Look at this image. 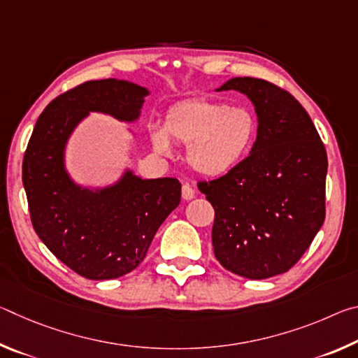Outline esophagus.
<instances>
[{
	"mask_svg": "<svg viewBox=\"0 0 358 358\" xmlns=\"http://www.w3.org/2000/svg\"><path fill=\"white\" fill-rule=\"evenodd\" d=\"M194 196H196L194 187L191 185L183 183V186H181V197H183L185 201H191V199H194Z\"/></svg>",
	"mask_w": 358,
	"mask_h": 358,
	"instance_id": "1",
	"label": "esophagus"
}]
</instances>
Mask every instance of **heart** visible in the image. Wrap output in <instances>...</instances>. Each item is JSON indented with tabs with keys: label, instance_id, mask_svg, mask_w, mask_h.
Masks as SVG:
<instances>
[{
	"label": "heart",
	"instance_id": "b5f03b06",
	"mask_svg": "<svg viewBox=\"0 0 358 358\" xmlns=\"http://www.w3.org/2000/svg\"><path fill=\"white\" fill-rule=\"evenodd\" d=\"M256 129V118L246 107L196 99L172 107L164 128H151L150 137L161 155H171V141L187 145V164L207 177H220L248 155Z\"/></svg>",
	"mask_w": 358,
	"mask_h": 358
}]
</instances>
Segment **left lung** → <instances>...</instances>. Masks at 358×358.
<instances>
[{"instance_id":"obj_1","label":"left lung","mask_w":358,"mask_h":358,"mask_svg":"<svg viewBox=\"0 0 358 358\" xmlns=\"http://www.w3.org/2000/svg\"><path fill=\"white\" fill-rule=\"evenodd\" d=\"M256 106L257 138L250 156L215 180L197 181L215 208L211 241L224 268L248 280L286 273L325 220L327 151L310 115L278 85L237 77Z\"/></svg>"}]
</instances>
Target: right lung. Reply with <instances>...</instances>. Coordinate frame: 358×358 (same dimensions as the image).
Returning a JSON list of instances; mask_svg holds the SVG:
<instances>
[{
  "instance_id": "1",
  "label": "right lung",
  "mask_w": 358,
  "mask_h": 358,
  "mask_svg": "<svg viewBox=\"0 0 358 358\" xmlns=\"http://www.w3.org/2000/svg\"><path fill=\"white\" fill-rule=\"evenodd\" d=\"M147 94L115 78L77 85L44 108L23 156L22 180L36 234L87 280H115L137 268L180 203L177 178L142 180L128 172L118 185L92 192L74 186L64 172V143L85 115L96 110L132 121Z\"/></svg>"
}]
</instances>
